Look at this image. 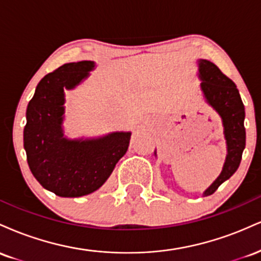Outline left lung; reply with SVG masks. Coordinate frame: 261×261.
I'll use <instances>...</instances> for the list:
<instances>
[{"label":"left lung","mask_w":261,"mask_h":261,"mask_svg":"<svg viewBox=\"0 0 261 261\" xmlns=\"http://www.w3.org/2000/svg\"><path fill=\"white\" fill-rule=\"evenodd\" d=\"M199 67L202 80L201 88L206 100L222 118L228 149L222 173L203 193V195L207 196L214 194L223 181L234 174L241 164L245 147V112L243 101L232 80L207 60H200Z\"/></svg>","instance_id":"obj_1"}]
</instances>
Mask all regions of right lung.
<instances>
[{"instance_id":"1","label":"right lung","mask_w":261,"mask_h":261,"mask_svg":"<svg viewBox=\"0 0 261 261\" xmlns=\"http://www.w3.org/2000/svg\"><path fill=\"white\" fill-rule=\"evenodd\" d=\"M93 67L92 61L60 66L39 82L27 108L24 148L29 168L41 187L62 197L88 195L99 189L130 143V133L86 141L64 137V88L79 85Z\"/></svg>"}]
</instances>
